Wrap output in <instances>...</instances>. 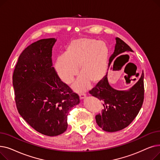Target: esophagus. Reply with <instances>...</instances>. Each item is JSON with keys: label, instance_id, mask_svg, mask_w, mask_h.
I'll return each mask as SVG.
<instances>
[{"label": "esophagus", "instance_id": "34e87169", "mask_svg": "<svg viewBox=\"0 0 160 160\" xmlns=\"http://www.w3.org/2000/svg\"><path fill=\"white\" fill-rule=\"evenodd\" d=\"M79 97H80V98L81 100H83V98L86 97V94H84V93H79Z\"/></svg>", "mask_w": 160, "mask_h": 160}]
</instances>
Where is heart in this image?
Listing matches in <instances>:
<instances>
[{
	"instance_id": "heart-1",
	"label": "heart",
	"mask_w": 160,
	"mask_h": 160,
	"mask_svg": "<svg viewBox=\"0 0 160 160\" xmlns=\"http://www.w3.org/2000/svg\"><path fill=\"white\" fill-rule=\"evenodd\" d=\"M109 50L104 42L95 39L82 38L72 41L67 46L63 58H59L55 64L60 79L71 83L77 74L81 75L74 88L78 91L87 89L91 83L97 84L106 74Z\"/></svg>"
}]
</instances>
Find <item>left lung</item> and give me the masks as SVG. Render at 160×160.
Instances as JSON below:
<instances>
[{
  "instance_id": "1",
  "label": "left lung",
  "mask_w": 160,
  "mask_h": 160,
  "mask_svg": "<svg viewBox=\"0 0 160 160\" xmlns=\"http://www.w3.org/2000/svg\"><path fill=\"white\" fill-rule=\"evenodd\" d=\"M115 51L109 60V66L121 54L133 50L119 38H116ZM114 61L113 65H115ZM144 73L139 81L129 91H117L109 84L104 78L89 93L103 103L104 110L95 116L99 127L108 132L119 131L128 126L139 113L144 100Z\"/></svg>"
}]
</instances>
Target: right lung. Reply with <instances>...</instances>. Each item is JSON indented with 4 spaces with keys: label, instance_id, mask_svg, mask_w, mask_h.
I'll return each instance as SVG.
<instances>
[{
    "label": "right lung",
    "instance_id": "1",
    "mask_svg": "<svg viewBox=\"0 0 160 160\" xmlns=\"http://www.w3.org/2000/svg\"><path fill=\"white\" fill-rule=\"evenodd\" d=\"M54 38L32 43L20 54L13 74L18 112L30 127L48 136L63 133L67 115L79 104L77 93L58 75L52 60Z\"/></svg>",
    "mask_w": 160,
    "mask_h": 160
}]
</instances>
